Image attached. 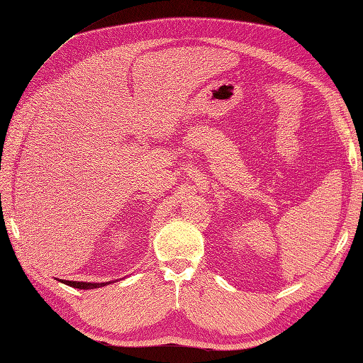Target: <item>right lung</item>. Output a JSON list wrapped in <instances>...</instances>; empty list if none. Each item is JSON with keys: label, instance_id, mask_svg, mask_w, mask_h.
I'll list each match as a JSON object with an SVG mask.
<instances>
[{"label": "right lung", "instance_id": "1", "mask_svg": "<svg viewBox=\"0 0 363 363\" xmlns=\"http://www.w3.org/2000/svg\"><path fill=\"white\" fill-rule=\"evenodd\" d=\"M65 285H70L73 288H79V290H92V288H100L106 284H89V282H73V280H64ZM109 284V282H108Z\"/></svg>", "mask_w": 363, "mask_h": 363}]
</instances>
